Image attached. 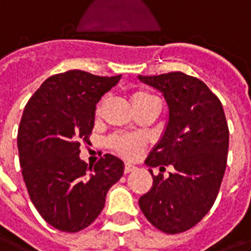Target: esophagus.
I'll use <instances>...</instances> for the list:
<instances>
[{"label":"esophagus","instance_id":"34e87169","mask_svg":"<svg viewBox=\"0 0 251 251\" xmlns=\"http://www.w3.org/2000/svg\"><path fill=\"white\" fill-rule=\"evenodd\" d=\"M137 170V167L135 166H133V164H129V163H126L125 164V168H124V171H125V174H129V172H133Z\"/></svg>","mask_w":251,"mask_h":251}]
</instances>
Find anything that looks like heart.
Masks as SVG:
<instances>
[{
	"label": "heart",
	"instance_id": "obj_1",
	"mask_svg": "<svg viewBox=\"0 0 251 251\" xmlns=\"http://www.w3.org/2000/svg\"><path fill=\"white\" fill-rule=\"evenodd\" d=\"M154 100H158V99L146 91H137L131 95V102H133L134 106H139V105H143ZM99 112H100V108L97 109V113ZM108 143L109 147L116 154L125 158V159L137 158L143 147V141L139 137L125 133L114 134L113 137H110Z\"/></svg>",
	"mask_w": 251,
	"mask_h": 251
}]
</instances>
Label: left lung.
Wrapping results in <instances>:
<instances>
[{"label":"left lung","mask_w":251,"mask_h":251,"mask_svg":"<svg viewBox=\"0 0 251 251\" xmlns=\"http://www.w3.org/2000/svg\"><path fill=\"white\" fill-rule=\"evenodd\" d=\"M163 92L170 109L167 129L146 164L174 171L152 175L139 206L149 223L167 234L189 230L213 206L227 160L229 129L219 97L198 77L183 72L139 76Z\"/></svg>","instance_id":"8db88e82"}]
</instances>
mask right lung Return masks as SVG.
I'll use <instances>...</instances> for the list:
<instances>
[{
	"instance_id": "1",
	"label": "right lung",
	"mask_w": 251,
	"mask_h": 251,
	"mask_svg": "<svg viewBox=\"0 0 251 251\" xmlns=\"http://www.w3.org/2000/svg\"><path fill=\"white\" fill-rule=\"evenodd\" d=\"M120 79L67 71L49 77L26 104L18 129L22 176L36 210L57 230L89 226L124 174V162L110 154L95 166L79 158L95 126L96 104Z\"/></svg>"
}]
</instances>
